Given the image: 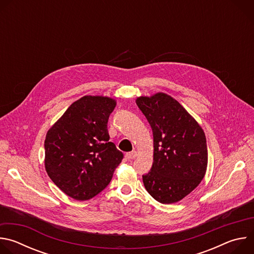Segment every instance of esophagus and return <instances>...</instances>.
<instances>
[{"instance_id":"esophagus-1","label":"esophagus","mask_w":254,"mask_h":254,"mask_svg":"<svg viewBox=\"0 0 254 254\" xmlns=\"http://www.w3.org/2000/svg\"><path fill=\"white\" fill-rule=\"evenodd\" d=\"M136 157H137V153H136L135 151L129 152V153H127V154L126 155V158H127V160H133V159H135Z\"/></svg>"}]
</instances>
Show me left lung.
Returning a JSON list of instances; mask_svg holds the SVG:
<instances>
[{"label": "left lung", "mask_w": 254, "mask_h": 254, "mask_svg": "<svg viewBox=\"0 0 254 254\" xmlns=\"http://www.w3.org/2000/svg\"><path fill=\"white\" fill-rule=\"evenodd\" d=\"M154 136V162L142 176L144 188L162 204L189 195L203 180L208 163L201 126L175 98L158 92L135 100Z\"/></svg>", "instance_id": "8db88e82"}]
</instances>
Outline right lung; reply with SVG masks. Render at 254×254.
<instances>
[{"instance_id": "add662e5", "label": "right lung", "mask_w": 254, "mask_h": 254, "mask_svg": "<svg viewBox=\"0 0 254 254\" xmlns=\"http://www.w3.org/2000/svg\"><path fill=\"white\" fill-rule=\"evenodd\" d=\"M117 101L85 95L72 103L46 134L45 169L53 183L78 201L110 184L124 155L110 141L107 122Z\"/></svg>"}]
</instances>
